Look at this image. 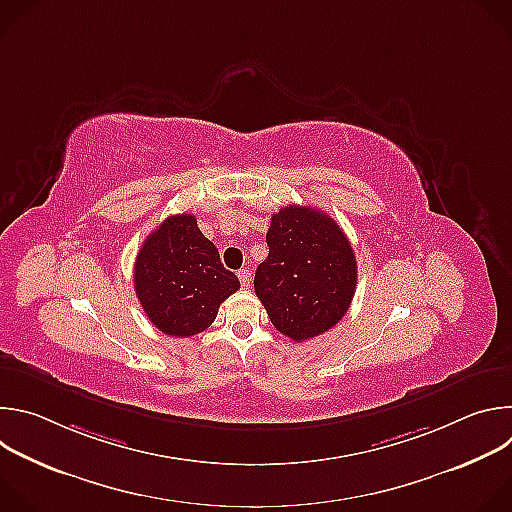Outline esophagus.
I'll return each mask as SVG.
<instances>
[{"label":"esophagus","mask_w":512,"mask_h":512,"mask_svg":"<svg viewBox=\"0 0 512 512\" xmlns=\"http://www.w3.org/2000/svg\"><path fill=\"white\" fill-rule=\"evenodd\" d=\"M237 277H239V281H241L243 287H249V285H251V271H249V269H239Z\"/></svg>","instance_id":"obj_1"}]
</instances>
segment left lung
<instances>
[{
  "mask_svg": "<svg viewBox=\"0 0 512 512\" xmlns=\"http://www.w3.org/2000/svg\"><path fill=\"white\" fill-rule=\"evenodd\" d=\"M269 255L257 267L255 294L271 324L294 342L336 326L356 287L350 241L326 212L289 204L271 216Z\"/></svg>",
  "mask_w": 512,
  "mask_h": 512,
  "instance_id": "obj_1",
  "label": "left lung"
}]
</instances>
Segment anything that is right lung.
I'll return each instance as SVG.
<instances>
[{"label":"right lung","instance_id":"right-lung-1","mask_svg":"<svg viewBox=\"0 0 512 512\" xmlns=\"http://www.w3.org/2000/svg\"><path fill=\"white\" fill-rule=\"evenodd\" d=\"M133 285L150 322L176 338L204 332L218 306L241 287L192 214L166 218L145 239L135 259Z\"/></svg>","mask_w":512,"mask_h":512}]
</instances>
